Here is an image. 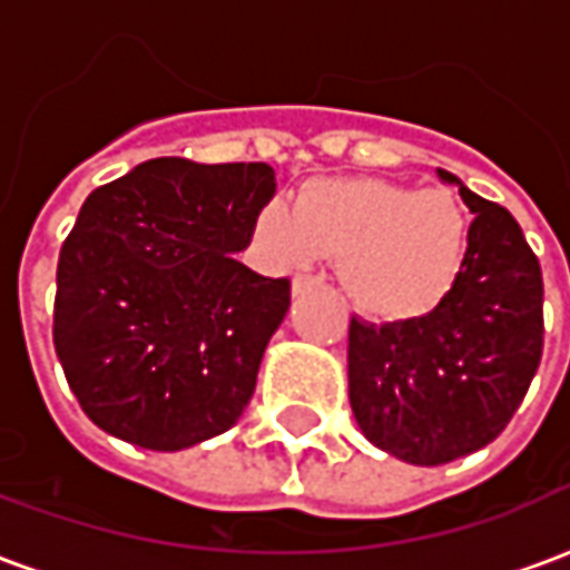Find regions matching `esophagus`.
<instances>
[{"mask_svg": "<svg viewBox=\"0 0 570 570\" xmlns=\"http://www.w3.org/2000/svg\"><path fill=\"white\" fill-rule=\"evenodd\" d=\"M317 284H321L317 277H311V274H298V277H293V296H302V293H308V289H314Z\"/></svg>", "mask_w": 570, "mask_h": 570, "instance_id": "34e87169", "label": "esophagus"}]
</instances>
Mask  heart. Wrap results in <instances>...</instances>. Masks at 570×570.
Here are the masks:
<instances>
[{
	"label": "heart",
	"mask_w": 570,
	"mask_h": 570,
	"mask_svg": "<svg viewBox=\"0 0 570 570\" xmlns=\"http://www.w3.org/2000/svg\"><path fill=\"white\" fill-rule=\"evenodd\" d=\"M466 235V213L452 191H412L384 179H311L293 210L268 204L253 223L272 268L335 259L347 302L379 321L433 308L464 265Z\"/></svg>",
	"instance_id": "b5f03b06"
}]
</instances>
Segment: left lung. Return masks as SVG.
<instances>
[{"instance_id": "8db88e82", "label": "left lung", "mask_w": 570, "mask_h": 570, "mask_svg": "<svg viewBox=\"0 0 570 570\" xmlns=\"http://www.w3.org/2000/svg\"><path fill=\"white\" fill-rule=\"evenodd\" d=\"M473 223L464 265L421 317L351 321L347 396L363 436L406 464L436 466L479 452L528 394L543 354L540 262L510 210L449 170Z\"/></svg>"}]
</instances>
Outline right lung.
<instances>
[{
  "mask_svg": "<svg viewBox=\"0 0 570 570\" xmlns=\"http://www.w3.org/2000/svg\"><path fill=\"white\" fill-rule=\"evenodd\" d=\"M268 164L151 158L81 204L57 262L55 351L109 436L179 452L235 428L289 281L249 272Z\"/></svg>",
  "mask_w": 570,
  "mask_h": 570,
  "instance_id": "right-lung-1",
  "label": "right lung"
}]
</instances>
